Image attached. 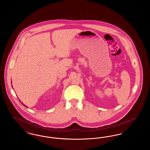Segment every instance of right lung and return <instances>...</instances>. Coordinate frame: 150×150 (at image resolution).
I'll list each match as a JSON object with an SVG mask.
<instances>
[{"mask_svg": "<svg viewBox=\"0 0 150 150\" xmlns=\"http://www.w3.org/2000/svg\"><path fill=\"white\" fill-rule=\"evenodd\" d=\"M20 102H21V101H20ZM22 103V102H21ZM22 104H23V103H22ZM23 106H25V107H26V106H25V105H24V104H23Z\"/></svg>", "mask_w": 150, "mask_h": 150, "instance_id": "right-lung-1", "label": "right lung"}]
</instances>
